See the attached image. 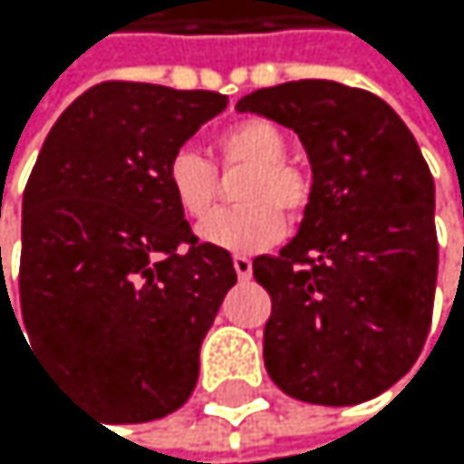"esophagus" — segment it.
Here are the masks:
<instances>
[{"label": "esophagus", "mask_w": 464, "mask_h": 464, "mask_svg": "<svg viewBox=\"0 0 464 464\" xmlns=\"http://www.w3.org/2000/svg\"><path fill=\"white\" fill-rule=\"evenodd\" d=\"M234 270H237L239 281H247L253 276V261L247 256H234Z\"/></svg>", "instance_id": "obj_1"}]
</instances>
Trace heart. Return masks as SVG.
<instances>
[{
	"instance_id": "1",
	"label": "heart",
	"mask_w": 464,
	"mask_h": 464,
	"mask_svg": "<svg viewBox=\"0 0 464 464\" xmlns=\"http://www.w3.org/2000/svg\"><path fill=\"white\" fill-rule=\"evenodd\" d=\"M214 150L225 169L250 167V172L242 178L237 191L242 206L219 211L203 222L200 239L234 253H258L276 245L286 230L280 211L295 219L306 211L312 198L309 178L286 161L289 139L278 124L250 116L219 130ZM167 186L188 219H206L217 206V169L206 155L191 147L172 152L167 164Z\"/></svg>"
}]
</instances>
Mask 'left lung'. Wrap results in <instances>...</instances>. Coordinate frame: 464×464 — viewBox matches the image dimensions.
Returning <instances> with one entry per match:
<instances>
[{"mask_svg":"<svg viewBox=\"0 0 464 464\" xmlns=\"http://www.w3.org/2000/svg\"><path fill=\"white\" fill-rule=\"evenodd\" d=\"M295 130L312 164L297 237L253 261L270 292L264 364L292 398L353 406L418 362L437 284L434 180L401 116L376 94L295 80L239 100Z\"/></svg>","mask_w":464,"mask_h":464,"instance_id":"1","label":"left lung"}]
</instances>
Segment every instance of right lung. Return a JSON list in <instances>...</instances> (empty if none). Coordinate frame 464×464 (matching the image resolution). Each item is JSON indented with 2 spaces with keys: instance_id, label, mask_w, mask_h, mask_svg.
Here are the masks:
<instances>
[{
  "instance_id": "1",
  "label": "right lung",
  "mask_w": 464,
  "mask_h": 464,
  "mask_svg": "<svg viewBox=\"0 0 464 464\" xmlns=\"http://www.w3.org/2000/svg\"><path fill=\"white\" fill-rule=\"evenodd\" d=\"M225 105L217 92L100 82L61 113L27 180L24 325L119 423L188 401L203 336L237 284L230 253L191 234L167 186L172 152Z\"/></svg>"
}]
</instances>
